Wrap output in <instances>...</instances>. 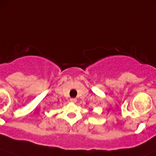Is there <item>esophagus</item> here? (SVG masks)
Listing matches in <instances>:
<instances>
[{
  "mask_svg": "<svg viewBox=\"0 0 156 156\" xmlns=\"http://www.w3.org/2000/svg\"><path fill=\"white\" fill-rule=\"evenodd\" d=\"M70 101L72 102V103H76V102H77V99L76 98H71Z\"/></svg>",
  "mask_w": 156,
  "mask_h": 156,
  "instance_id": "34e87169",
  "label": "esophagus"
}]
</instances>
